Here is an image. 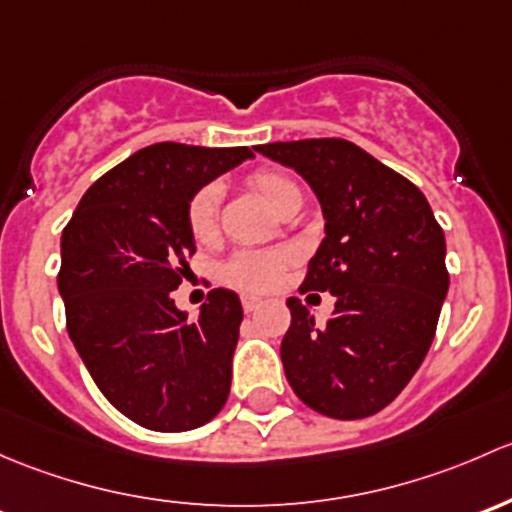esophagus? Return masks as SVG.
<instances>
[{"label":"esophagus","mask_w":512,"mask_h":512,"mask_svg":"<svg viewBox=\"0 0 512 512\" xmlns=\"http://www.w3.org/2000/svg\"><path fill=\"white\" fill-rule=\"evenodd\" d=\"M241 305H244V313H256L263 305V300L256 298V295H244V298H241Z\"/></svg>","instance_id":"esophagus-1"}]
</instances>
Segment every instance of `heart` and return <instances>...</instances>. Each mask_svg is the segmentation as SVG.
<instances>
[{
    "label": "heart",
    "instance_id": "1",
    "mask_svg": "<svg viewBox=\"0 0 512 512\" xmlns=\"http://www.w3.org/2000/svg\"><path fill=\"white\" fill-rule=\"evenodd\" d=\"M256 192L261 194L263 202L276 212L278 204L288 199L291 194L300 192L288 177L276 175V172H258L251 179ZM221 189L217 184H204L187 207V226L194 241L207 244L217 236V214H219ZM288 266V254L283 251H239L229 258L224 268L226 281L234 286L246 288V291H271L283 278V271Z\"/></svg>",
    "mask_w": 512,
    "mask_h": 512
}]
</instances>
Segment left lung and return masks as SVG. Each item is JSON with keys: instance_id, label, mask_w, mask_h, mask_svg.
Masks as SVG:
<instances>
[{"instance_id": "obj_1", "label": "left lung", "mask_w": 512, "mask_h": 512, "mask_svg": "<svg viewBox=\"0 0 512 512\" xmlns=\"http://www.w3.org/2000/svg\"><path fill=\"white\" fill-rule=\"evenodd\" d=\"M256 152L293 167L325 217V239L300 291H330L335 310L315 325L310 310L288 298V384L330 419L377 414L407 387L434 340L449 291L444 229L416 184L355 142H268Z\"/></svg>"}]
</instances>
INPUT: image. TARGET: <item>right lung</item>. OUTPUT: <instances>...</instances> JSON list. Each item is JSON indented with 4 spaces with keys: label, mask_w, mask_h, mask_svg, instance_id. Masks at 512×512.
<instances>
[{
    "label": "right lung",
    "mask_w": 512,
    "mask_h": 512,
    "mask_svg": "<svg viewBox=\"0 0 512 512\" xmlns=\"http://www.w3.org/2000/svg\"><path fill=\"white\" fill-rule=\"evenodd\" d=\"M249 157V147H142L91 184L61 234L68 335L105 399L145 429H197L229 397L239 295L214 288L189 320L170 293L197 251L189 199Z\"/></svg>",
    "instance_id": "obj_1"
}]
</instances>
